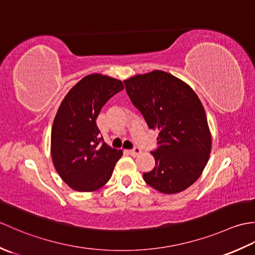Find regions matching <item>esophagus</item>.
I'll use <instances>...</instances> for the list:
<instances>
[{"mask_svg":"<svg viewBox=\"0 0 255 255\" xmlns=\"http://www.w3.org/2000/svg\"><path fill=\"white\" fill-rule=\"evenodd\" d=\"M128 153L130 154L131 156H137V155H139L140 153H141V150H140L139 148H134V149L129 150Z\"/></svg>","mask_w":255,"mask_h":255,"instance_id":"obj_1","label":"esophagus"}]
</instances>
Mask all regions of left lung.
Instances as JSON below:
<instances>
[{"mask_svg":"<svg viewBox=\"0 0 255 255\" xmlns=\"http://www.w3.org/2000/svg\"><path fill=\"white\" fill-rule=\"evenodd\" d=\"M126 91L150 129L159 131L152 151L155 167L145 183L163 194H175L196 182L207 164L211 134L204 106L194 90L161 70L124 81Z\"/></svg>","mask_w":255,"mask_h":255,"instance_id":"left-lung-1","label":"left lung"}]
</instances>
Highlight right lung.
Wrapping results in <instances>:
<instances>
[{
  "label": "right lung",
  "mask_w": 255,
  "mask_h": 255,
  "mask_svg": "<svg viewBox=\"0 0 255 255\" xmlns=\"http://www.w3.org/2000/svg\"><path fill=\"white\" fill-rule=\"evenodd\" d=\"M121 80L89 74L64 96L51 129V158L62 180L74 191L93 192L110 181L122 150L102 143L96 118Z\"/></svg>",
  "instance_id": "right-lung-1"
}]
</instances>
